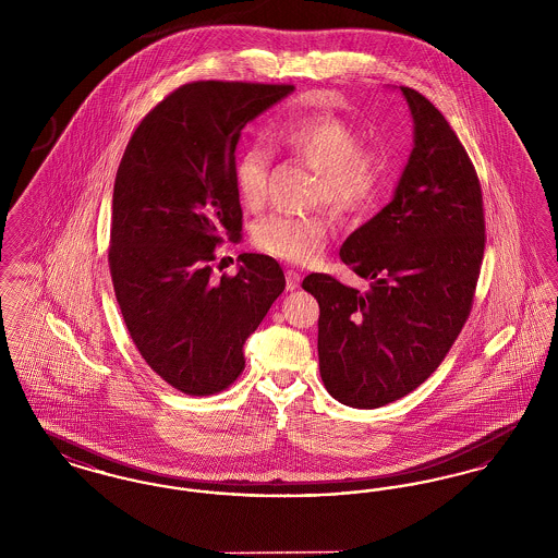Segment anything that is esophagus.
Masks as SVG:
<instances>
[{
  "mask_svg": "<svg viewBox=\"0 0 558 558\" xmlns=\"http://www.w3.org/2000/svg\"><path fill=\"white\" fill-rule=\"evenodd\" d=\"M301 284V274L296 269H287V289L294 291Z\"/></svg>",
  "mask_w": 558,
  "mask_h": 558,
  "instance_id": "34e87169",
  "label": "esophagus"
}]
</instances>
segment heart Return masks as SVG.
Returning <instances> with one entry per match:
<instances>
[{
    "label": "heart",
    "instance_id": "heart-1",
    "mask_svg": "<svg viewBox=\"0 0 558 558\" xmlns=\"http://www.w3.org/2000/svg\"><path fill=\"white\" fill-rule=\"evenodd\" d=\"M271 137L318 173L312 201L337 215L366 211L385 186L387 162L378 153L360 148V133L337 114L291 119L278 125ZM267 171L269 150L264 144L244 148L234 162V186L248 209L266 201ZM328 234L330 223L324 213H271L253 226L251 239L276 259L307 264L322 253Z\"/></svg>",
    "mask_w": 558,
    "mask_h": 558
}]
</instances>
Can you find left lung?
<instances>
[{
  "label": "left lung",
  "mask_w": 558,
  "mask_h": 558,
  "mask_svg": "<svg viewBox=\"0 0 558 558\" xmlns=\"http://www.w3.org/2000/svg\"><path fill=\"white\" fill-rule=\"evenodd\" d=\"M399 89L414 148L391 203L339 253L371 291L328 274L303 280L318 299L324 387L366 410L408 396L444 362L471 314L485 248L481 184L464 146L423 94Z\"/></svg>",
  "instance_id": "obj_1"
}]
</instances>
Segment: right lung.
<instances>
[{"label":"right lung","instance_id":"right-lung-1","mask_svg":"<svg viewBox=\"0 0 558 558\" xmlns=\"http://www.w3.org/2000/svg\"><path fill=\"white\" fill-rule=\"evenodd\" d=\"M292 85L194 81L153 108L123 153L112 192V287L146 364L186 396L228 389L244 341L287 280L276 259L242 253L236 276L213 278L215 246L239 239L240 132Z\"/></svg>","mask_w":558,"mask_h":558}]
</instances>
